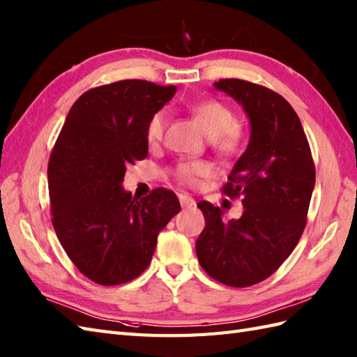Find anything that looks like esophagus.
Instances as JSON below:
<instances>
[{"mask_svg":"<svg viewBox=\"0 0 357 357\" xmlns=\"http://www.w3.org/2000/svg\"><path fill=\"white\" fill-rule=\"evenodd\" d=\"M178 197H179V202H181V206H182V208H192V206H195V205H196L195 199H193V197H190V196H188V195H185V193H179V195H178Z\"/></svg>","mask_w":357,"mask_h":357,"instance_id":"1","label":"esophagus"}]
</instances>
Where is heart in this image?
<instances>
[{
	"label": "heart",
	"instance_id": "obj_1",
	"mask_svg": "<svg viewBox=\"0 0 357 357\" xmlns=\"http://www.w3.org/2000/svg\"><path fill=\"white\" fill-rule=\"evenodd\" d=\"M192 114L202 128L206 138L222 152H233L240 144L242 132L236 123L233 111L220 102L205 100L192 107ZM169 115L164 109L155 112L147 123L146 138L151 144L160 143L167 128ZM210 165L202 161H182L176 165L175 176L185 185H195L199 178L210 175Z\"/></svg>",
	"mask_w": 357,
	"mask_h": 357
}]
</instances>
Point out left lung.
Returning a JSON list of instances; mask_svg holds the SVG:
<instances>
[{
  "mask_svg": "<svg viewBox=\"0 0 357 357\" xmlns=\"http://www.w3.org/2000/svg\"><path fill=\"white\" fill-rule=\"evenodd\" d=\"M214 88L233 97L251 124L246 151L222 188L227 196L242 199L243 213L223 220L219 206L199 202L205 228L196 240V254L211 278L248 287L271 277L300 240L314 164L301 121L286 98L240 79H222Z\"/></svg>",
  "mask_w": 357,
  "mask_h": 357,
  "instance_id": "obj_1",
  "label": "left lung"
}]
</instances>
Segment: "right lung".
<instances>
[{"instance_id":"1","label":"right lung","mask_w":357,"mask_h":357,"mask_svg":"<svg viewBox=\"0 0 357 357\" xmlns=\"http://www.w3.org/2000/svg\"><path fill=\"white\" fill-rule=\"evenodd\" d=\"M176 86L120 80L82 94L66 115L48 161L53 227L70 260L102 286L137 278L156 238L179 213L165 188L135 201L121 187L126 165L144 160L147 123Z\"/></svg>"}]
</instances>
